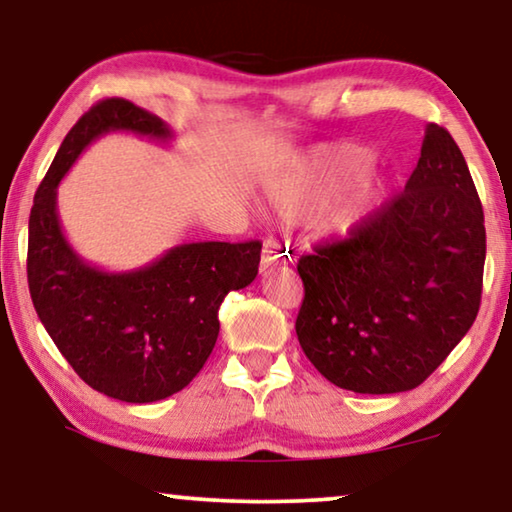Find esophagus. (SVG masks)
Segmentation results:
<instances>
[{
    "label": "esophagus",
    "instance_id": "esophagus-1",
    "mask_svg": "<svg viewBox=\"0 0 512 512\" xmlns=\"http://www.w3.org/2000/svg\"><path fill=\"white\" fill-rule=\"evenodd\" d=\"M291 263V254L286 251L284 244H279L277 240H265L263 242V256H261V268L263 270H270L275 268V265H286Z\"/></svg>",
    "mask_w": 512,
    "mask_h": 512
}]
</instances>
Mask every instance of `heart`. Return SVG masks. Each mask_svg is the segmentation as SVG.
Returning <instances> with one entry per match:
<instances>
[{"mask_svg":"<svg viewBox=\"0 0 512 512\" xmlns=\"http://www.w3.org/2000/svg\"><path fill=\"white\" fill-rule=\"evenodd\" d=\"M370 165V153L359 146H342L317 156L303 174L282 179L270 186V202L286 219H300L328 205L349 181ZM377 186L363 179L340 198L328 214L326 226L331 233H349L375 205Z\"/></svg>","mask_w":512,"mask_h":512,"instance_id":"1","label":"heart"}]
</instances>
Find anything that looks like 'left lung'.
<instances>
[{
    "instance_id": "left-lung-1",
    "label": "left lung",
    "mask_w": 512,
    "mask_h": 512,
    "mask_svg": "<svg viewBox=\"0 0 512 512\" xmlns=\"http://www.w3.org/2000/svg\"><path fill=\"white\" fill-rule=\"evenodd\" d=\"M485 214L450 132L426 125L405 191L298 261V342L335 387L398 394L422 384L480 310Z\"/></svg>"
}]
</instances>
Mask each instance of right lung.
I'll use <instances>...</instances> for the list:
<instances>
[{"instance_id": "add662e5", "label": "right lung", "mask_w": 512, "mask_h": 512, "mask_svg": "<svg viewBox=\"0 0 512 512\" xmlns=\"http://www.w3.org/2000/svg\"><path fill=\"white\" fill-rule=\"evenodd\" d=\"M107 132L174 137L163 118L121 97L90 107L34 193L27 284L41 324L83 382L118 401L153 403L177 394L205 366L223 298L254 282L261 242L179 244L130 272L83 261L62 235L58 186L81 151Z\"/></svg>"}]
</instances>
